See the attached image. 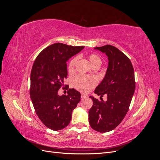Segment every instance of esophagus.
<instances>
[{"label": "esophagus", "mask_w": 160, "mask_h": 160, "mask_svg": "<svg viewBox=\"0 0 160 160\" xmlns=\"http://www.w3.org/2000/svg\"><path fill=\"white\" fill-rule=\"evenodd\" d=\"M87 97H88V96H87V95H85V94H81V98L82 99L86 98Z\"/></svg>", "instance_id": "1"}]
</instances>
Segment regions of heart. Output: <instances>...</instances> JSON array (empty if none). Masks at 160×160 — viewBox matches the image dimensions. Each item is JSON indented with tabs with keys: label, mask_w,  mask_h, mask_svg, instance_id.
Wrapping results in <instances>:
<instances>
[{
	"label": "heart",
	"mask_w": 160,
	"mask_h": 160,
	"mask_svg": "<svg viewBox=\"0 0 160 160\" xmlns=\"http://www.w3.org/2000/svg\"><path fill=\"white\" fill-rule=\"evenodd\" d=\"M89 60L93 67L95 66H99L101 63V58L98 55L95 54V53H92L89 55ZM77 60V57H74L70 61L68 65V71L70 73L74 72L75 71V66L76 64V62ZM98 79L94 76L91 77H87L84 75H79L75 76L73 79H72V83L74 88L79 90L81 92H86L89 91L98 83Z\"/></svg>",
	"instance_id": "heart-1"
}]
</instances>
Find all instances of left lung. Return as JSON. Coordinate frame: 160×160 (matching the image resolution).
<instances>
[{"label": "left lung", "instance_id": "1", "mask_svg": "<svg viewBox=\"0 0 160 160\" xmlns=\"http://www.w3.org/2000/svg\"><path fill=\"white\" fill-rule=\"evenodd\" d=\"M108 57V67L95 93L101 101L90 96L93 106L89 111V122L94 130L101 133L110 132L118 126L128 111L135 89L133 67L124 53L114 46L95 47ZM108 95L104 102L101 98Z\"/></svg>", "mask_w": 160, "mask_h": 160}]
</instances>
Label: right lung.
I'll use <instances>...</instances> for the list:
<instances>
[{"label": "right lung", "instance_id": "right-lung-1", "mask_svg": "<svg viewBox=\"0 0 160 160\" xmlns=\"http://www.w3.org/2000/svg\"><path fill=\"white\" fill-rule=\"evenodd\" d=\"M83 48L55 43L43 49L33 63L31 99L38 118L52 130H61L69 124L72 111L80 101L81 93L75 89L61 96L58 91L67 77V61Z\"/></svg>", "mask_w": 160, "mask_h": 160}]
</instances>
